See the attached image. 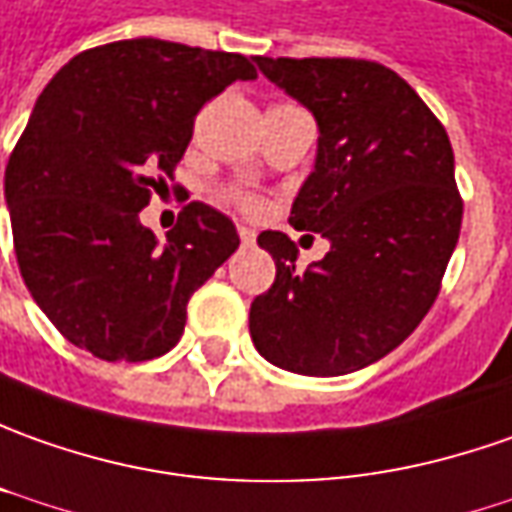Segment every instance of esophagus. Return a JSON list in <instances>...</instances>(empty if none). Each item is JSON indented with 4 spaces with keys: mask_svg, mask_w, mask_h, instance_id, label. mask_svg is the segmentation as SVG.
Listing matches in <instances>:
<instances>
[{
    "mask_svg": "<svg viewBox=\"0 0 512 512\" xmlns=\"http://www.w3.org/2000/svg\"><path fill=\"white\" fill-rule=\"evenodd\" d=\"M239 239H242V245H253L256 242V233L248 225H239Z\"/></svg>",
    "mask_w": 512,
    "mask_h": 512,
    "instance_id": "1",
    "label": "esophagus"
}]
</instances>
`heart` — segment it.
<instances>
[{
	"instance_id": "obj_1",
	"label": "heart",
	"mask_w": 512,
	"mask_h": 512,
	"mask_svg": "<svg viewBox=\"0 0 512 512\" xmlns=\"http://www.w3.org/2000/svg\"><path fill=\"white\" fill-rule=\"evenodd\" d=\"M284 106H290V104H284ZM233 200L239 202V205H245V208H256V202L248 200V197H239V194H236V197H233Z\"/></svg>"
}]
</instances>
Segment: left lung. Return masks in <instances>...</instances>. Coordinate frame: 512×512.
Returning a JSON list of instances; mask_svg holds the SVG:
<instances>
[{
  "label": "left lung",
  "instance_id": "1",
  "mask_svg": "<svg viewBox=\"0 0 512 512\" xmlns=\"http://www.w3.org/2000/svg\"><path fill=\"white\" fill-rule=\"evenodd\" d=\"M256 64L318 123L290 225L321 233L329 253L298 273L290 236L259 233L276 281L250 304V338L287 372L349 375L403 344L440 293L462 225L454 149L423 98L377 61Z\"/></svg>",
  "mask_w": 512,
  "mask_h": 512
}]
</instances>
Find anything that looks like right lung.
Segmentation results:
<instances>
[{
	"label": "right lung",
	"mask_w": 512,
	"mask_h": 512,
	"mask_svg": "<svg viewBox=\"0 0 512 512\" xmlns=\"http://www.w3.org/2000/svg\"><path fill=\"white\" fill-rule=\"evenodd\" d=\"M253 78L239 53L126 39L75 56L44 87L5 168V202L24 284L70 344L140 363L180 341L188 298L239 233L188 202L160 245L140 211L168 191L202 104Z\"/></svg>",
	"instance_id": "add662e5"
}]
</instances>
